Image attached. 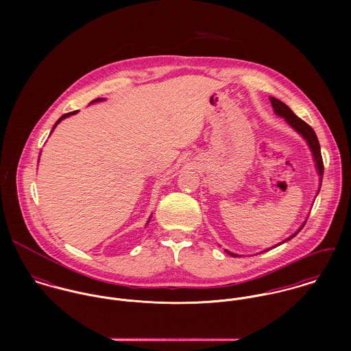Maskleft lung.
Here are the masks:
<instances>
[{"label":"left lung","mask_w":351,"mask_h":351,"mask_svg":"<svg viewBox=\"0 0 351 351\" xmlns=\"http://www.w3.org/2000/svg\"><path fill=\"white\" fill-rule=\"evenodd\" d=\"M270 102H271V106H273V109H274V113L278 114V116H281V117H284V119L287 120V123H288L296 132H299L301 136L306 141L309 149L312 151L313 160H315V163H316V170H317L319 180H320V184H319V191H320L322 180H323V173H324V166H323V159H322L320 145H319V141H317V136H316L315 131L312 130L311 125H308L304 120H301L300 117H298V116L293 113V110H292L287 104H284L282 101L277 100V99H274V97H270ZM319 191H317V193H319ZM317 193H316V196H317ZM305 223H306V220L302 223V226H301L300 228H299L293 235H291V237H289L288 239H285L284 242H281V243L273 246L271 249H274V247H277V246H280V245H282V243L291 241L292 238H295V237L300 232L301 228L305 226ZM265 251H269V249ZM265 251H262V252H265ZM226 252L230 254V255H232V256H241V255L234 254V252H231V251L226 250Z\"/></svg>","instance_id":"left-lung-1"}]
</instances>
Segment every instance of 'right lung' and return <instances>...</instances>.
<instances>
[{
  "label": "right lung",
  "instance_id": "1",
  "mask_svg": "<svg viewBox=\"0 0 351 351\" xmlns=\"http://www.w3.org/2000/svg\"><path fill=\"white\" fill-rule=\"evenodd\" d=\"M97 101H102V99H96V100L92 101V102H97ZM77 112H78V110H74V112H69V113H64L63 116H60V117L58 119V121L55 123V125L52 127V131H53V128H55V127H56V125H58V124H59V123H60L63 119H66V117H69V116H71V114H75ZM149 221H150V220H149ZM149 221H147V223H149Z\"/></svg>",
  "mask_w": 351,
  "mask_h": 351
}]
</instances>
